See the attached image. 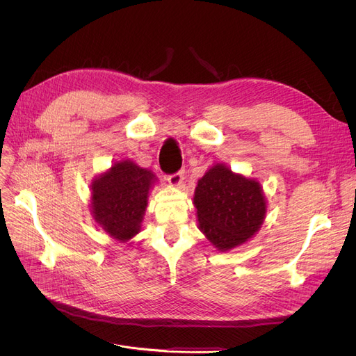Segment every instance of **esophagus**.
<instances>
[{"instance_id": "34e87169", "label": "esophagus", "mask_w": 356, "mask_h": 356, "mask_svg": "<svg viewBox=\"0 0 356 356\" xmlns=\"http://www.w3.org/2000/svg\"><path fill=\"white\" fill-rule=\"evenodd\" d=\"M167 180H168V183H170L172 186H180L181 183H183V180H184V172H177V173H173V175H170L167 177Z\"/></svg>"}]
</instances>
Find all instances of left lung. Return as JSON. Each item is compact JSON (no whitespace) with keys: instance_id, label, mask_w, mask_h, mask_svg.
Wrapping results in <instances>:
<instances>
[{"instance_id":"8db88e82","label":"left lung","mask_w":356,"mask_h":356,"mask_svg":"<svg viewBox=\"0 0 356 356\" xmlns=\"http://www.w3.org/2000/svg\"><path fill=\"white\" fill-rule=\"evenodd\" d=\"M200 231L212 244L227 251L251 238L266 216V199L258 181L213 165L195 191Z\"/></svg>"}]
</instances>
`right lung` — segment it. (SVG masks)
I'll use <instances>...</instances> for the list:
<instances>
[{"mask_svg": "<svg viewBox=\"0 0 356 356\" xmlns=\"http://www.w3.org/2000/svg\"><path fill=\"white\" fill-rule=\"evenodd\" d=\"M154 175L133 161H120L92 183V213L112 238L138 234Z\"/></svg>", "mask_w": 356, "mask_h": 356, "instance_id": "1", "label": "right lung"}]
</instances>
